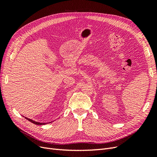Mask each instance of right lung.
<instances>
[{"instance_id":"right-lung-1","label":"right lung","mask_w":157,"mask_h":157,"mask_svg":"<svg viewBox=\"0 0 157 157\" xmlns=\"http://www.w3.org/2000/svg\"><path fill=\"white\" fill-rule=\"evenodd\" d=\"M25 118H26V119H27L28 121H30V122H31L32 123H33V124H36V125H44V124H47V123H42V122H36V121H33V120L30 119V118H27V117H25Z\"/></svg>"}]
</instances>
